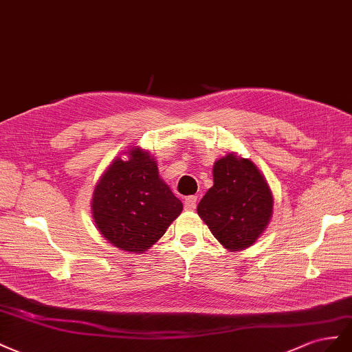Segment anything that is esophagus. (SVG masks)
I'll return each instance as SVG.
<instances>
[{"mask_svg":"<svg viewBox=\"0 0 352 352\" xmlns=\"http://www.w3.org/2000/svg\"><path fill=\"white\" fill-rule=\"evenodd\" d=\"M197 205V196H188L184 200V209L186 210H195Z\"/></svg>","mask_w":352,"mask_h":352,"instance_id":"34e87169","label":"esophagus"}]
</instances>
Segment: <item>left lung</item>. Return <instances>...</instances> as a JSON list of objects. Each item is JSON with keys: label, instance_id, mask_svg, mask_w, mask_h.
<instances>
[{"label": "left lung", "instance_id": "left-lung-1", "mask_svg": "<svg viewBox=\"0 0 352 352\" xmlns=\"http://www.w3.org/2000/svg\"><path fill=\"white\" fill-rule=\"evenodd\" d=\"M214 186L197 214L228 250H245L263 234L273 214V195L252 160L228 153L214 164Z\"/></svg>", "mask_w": 352, "mask_h": 352}]
</instances>
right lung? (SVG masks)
I'll return each instance as SVG.
<instances>
[{"label":"right lung","instance_id":"obj_1","mask_svg":"<svg viewBox=\"0 0 352 352\" xmlns=\"http://www.w3.org/2000/svg\"><path fill=\"white\" fill-rule=\"evenodd\" d=\"M128 160L115 159L94 188L93 218L113 246L142 254L182 214L183 204L159 177L156 160L133 147Z\"/></svg>","mask_w":352,"mask_h":352}]
</instances>
